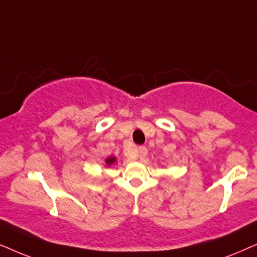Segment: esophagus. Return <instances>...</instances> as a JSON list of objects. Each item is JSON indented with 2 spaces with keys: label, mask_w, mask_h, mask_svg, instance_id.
<instances>
[{
  "label": "esophagus",
  "mask_w": 257,
  "mask_h": 257,
  "mask_svg": "<svg viewBox=\"0 0 257 257\" xmlns=\"http://www.w3.org/2000/svg\"><path fill=\"white\" fill-rule=\"evenodd\" d=\"M147 153H148V150H147L146 147H140V148L138 149V155H136V157L143 159V157H146Z\"/></svg>",
  "instance_id": "esophagus-1"
}]
</instances>
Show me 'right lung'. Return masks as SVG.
Masks as SVG:
<instances>
[{
    "label": "right lung",
    "instance_id": "add662e5",
    "mask_svg": "<svg viewBox=\"0 0 257 257\" xmlns=\"http://www.w3.org/2000/svg\"><path fill=\"white\" fill-rule=\"evenodd\" d=\"M116 162V157L115 156H110L108 157V159L104 160V163H105V167H110L112 166Z\"/></svg>",
    "mask_w": 257,
    "mask_h": 257
}]
</instances>
